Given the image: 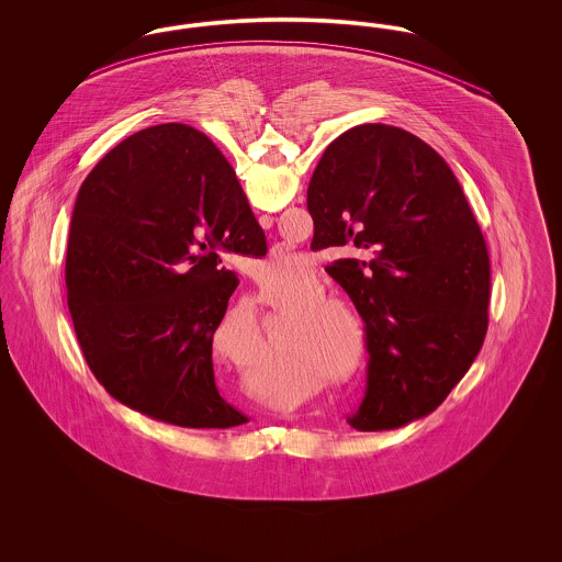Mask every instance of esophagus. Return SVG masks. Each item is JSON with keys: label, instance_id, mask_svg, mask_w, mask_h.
<instances>
[{"label": "esophagus", "instance_id": "34e87169", "mask_svg": "<svg viewBox=\"0 0 562 562\" xmlns=\"http://www.w3.org/2000/svg\"><path fill=\"white\" fill-rule=\"evenodd\" d=\"M259 223H261L266 229H269V227L273 225V216H271V214H261V216H259Z\"/></svg>", "mask_w": 562, "mask_h": 562}]
</instances>
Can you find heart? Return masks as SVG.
I'll return each mask as SVG.
<instances>
[{"instance_id": "b5f03b06", "label": "heart", "mask_w": 562, "mask_h": 562, "mask_svg": "<svg viewBox=\"0 0 562 562\" xmlns=\"http://www.w3.org/2000/svg\"><path fill=\"white\" fill-rule=\"evenodd\" d=\"M280 268V266H276ZM268 293V303L276 312H293L296 306V321L291 326V339L299 344H312L328 356H339L344 346L348 344L349 324L342 314L353 321V312L348 303L330 296H316L318 294V284L312 276H303L301 280L284 284L280 289H266ZM225 324V322H223ZM252 349L250 352L252 356ZM240 362L248 367L250 357L247 353H240Z\"/></svg>"}]
</instances>
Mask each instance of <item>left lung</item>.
Segmentation results:
<instances>
[{"instance_id": "left-lung-1", "label": "left lung", "mask_w": 562, "mask_h": 562, "mask_svg": "<svg viewBox=\"0 0 562 562\" xmlns=\"http://www.w3.org/2000/svg\"><path fill=\"white\" fill-rule=\"evenodd\" d=\"M307 211L314 246L369 255L326 268L367 333V390L349 426L426 417L468 373L488 326V252L453 170L415 134L362 124L322 154Z\"/></svg>"}]
</instances>
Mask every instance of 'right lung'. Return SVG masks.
Listing matches in <instances>:
<instances>
[{
    "instance_id": "1",
    "label": "right lung",
    "mask_w": 562,
    "mask_h": 562,
    "mask_svg": "<svg viewBox=\"0 0 562 562\" xmlns=\"http://www.w3.org/2000/svg\"><path fill=\"white\" fill-rule=\"evenodd\" d=\"M266 234L206 134L160 124L128 136L81 183L65 282L90 371L115 401L164 424L241 426L214 383L213 337Z\"/></svg>"
}]
</instances>
